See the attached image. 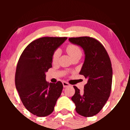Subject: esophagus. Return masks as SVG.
I'll use <instances>...</instances> for the list:
<instances>
[{
    "label": "esophagus",
    "instance_id": "1",
    "mask_svg": "<svg viewBox=\"0 0 130 130\" xmlns=\"http://www.w3.org/2000/svg\"><path fill=\"white\" fill-rule=\"evenodd\" d=\"M62 84H63V86L64 87H69L70 86V84H68L67 82H65V81H62Z\"/></svg>",
    "mask_w": 130,
    "mask_h": 130
}]
</instances>
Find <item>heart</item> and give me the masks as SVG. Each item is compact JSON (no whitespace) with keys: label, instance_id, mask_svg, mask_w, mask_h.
<instances>
[{"label":"heart","instance_id":"heart-1","mask_svg":"<svg viewBox=\"0 0 130 130\" xmlns=\"http://www.w3.org/2000/svg\"><path fill=\"white\" fill-rule=\"evenodd\" d=\"M67 53L70 55V56L73 59L75 58H80L83 55V52L78 46L74 44H69L67 45L66 47ZM60 56V50L59 49H57L54 51L52 56V62L55 64L57 62L59 57Z\"/></svg>","mask_w":130,"mask_h":130}]
</instances>
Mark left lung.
Returning a JSON list of instances; mask_svg holds the SVG:
<instances>
[{
    "label": "left lung",
    "instance_id": "left-lung-1",
    "mask_svg": "<svg viewBox=\"0 0 130 130\" xmlns=\"http://www.w3.org/2000/svg\"><path fill=\"white\" fill-rule=\"evenodd\" d=\"M71 43L80 46L85 52V60L79 74L88 79L84 90L75 86L71 100L76 111L84 117H92L103 108L110 96L112 68L110 58L101 43L90 37L70 38Z\"/></svg>",
    "mask_w": 130,
    "mask_h": 130
}]
</instances>
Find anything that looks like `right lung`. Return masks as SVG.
Wrapping results in <instances>:
<instances>
[{
  "label": "right lung",
  "instance_id": "right-lung-1",
  "mask_svg": "<svg viewBox=\"0 0 130 130\" xmlns=\"http://www.w3.org/2000/svg\"><path fill=\"white\" fill-rule=\"evenodd\" d=\"M67 37H42L31 42L19 57L15 73V86L22 104L38 117L54 111L63 89L60 81L49 83L45 73L52 67L54 51Z\"/></svg>",
  "mask_w": 130,
  "mask_h": 130
}]
</instances>
